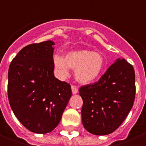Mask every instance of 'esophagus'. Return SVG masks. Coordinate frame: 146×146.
Wrapping results in <instances>:
<instances>
[{"label": "esophagus", "instance_id": "esophagus-1", "mask_svg": "<svg viewBox=\"0 0 146 146\" xmlns=\"http://www.w3.org/2000/svg\"><path fill=\"white\" fill-rule=\"evenodd\" d=\"M71 89H72V93H73V94H76L78 93V88L76 87V86H72L71 87Z\"/></svg>", "mask_w": 146, "mask_h": 146}]
</instances>
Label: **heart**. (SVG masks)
Listing matches in <instances>:
<instances>
[{
  "mask_svg": "<svg viewBox=\"0 0 146 146\" xmlns=\"http://www.w3.org/2000/svg\"><path fill=\"white\" fill-rule=\"evenodd\" d=\"M53 65L58 76L65 78L69 75V68L74 70V76L82 84H90L97 80L103 73L105 61L97 52L87 49L71 51L64 57L54 55Z\"/></svg>",
  "mask_w": 146,
  "mask_h": 146,
  "instance_id": "1",
  "label": "heart"
}]
</instances>
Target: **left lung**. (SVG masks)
<instances>
[{
    "label": "left lung",
    "instance_id": "8db88e82",
    "mask_svg": "<svg viewBox=\"0 0 146 146\" xmlns=\"http://www.w3.org/2000/svg\"><path fill=\"white\" fill-rule=\"evenodd\" d=\"M135 82L133 66L119 58L98 82L80 87L85 129L96 135H106L116 130L132 108Z\"/></svg>",
    "mask_w": 146,
    "mask_h": 146
}]
</instances>
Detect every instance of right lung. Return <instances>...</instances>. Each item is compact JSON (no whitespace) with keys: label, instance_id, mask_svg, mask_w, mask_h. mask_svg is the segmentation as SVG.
I'll return each mask as SVG.
<instances>
[{"label":"right lung","instance_id":"add662e5","mask_svg":"<svg viewBox=\"0 0 146 146\" xmlns=\"http://www.w3.org/2000/svg\"><path fill=\"white\" fill-rule=\"evenodd\" d=\"M54 42L24 47L11 62L7 95L18 121L38 134L50 132L59 125L70 100V85L54 76Z\"/></svg>","mask_w":146,"mask_h":146}]
</instances>
